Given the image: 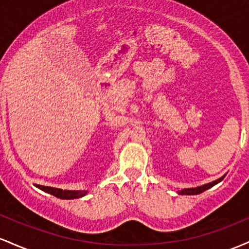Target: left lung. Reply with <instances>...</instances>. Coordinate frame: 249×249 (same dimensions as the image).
<instances>
[{"mask_svg": "<svg viewBox=\"0 0 249 249\" xmlns=\"http://www.w3.org/2000/svg\"><path fill=\"white\" fill-rule=\"evenodd\" d=\"M224 178H225V176L221 177V178L214 180V181H212V182H208V184L202 185V186H198V187H194V188L193 187L192 188H184V190H179L178 193L181 194V196H194V194H200V193L204 192V191L208 190V188L213 187L214 185L218 184V182L221 181V180L224 179Z\"/></svg>", "mask_w": 249, "mask_h": 249, "instance_id": "8db88e82", "label": "left lung"}]
</instances>
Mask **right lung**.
<instances>
[{
	"label": "right lung",
	"instance_id": "1",
	"mask_svg": "<svg viewBox=\"0 0 249 249\" xmlns=\"http://www.w3.org/2000/svg\"><path fill=\"white\" fill-rule=\"evenodd\" d=\"M36 187H38L39 190L44 191V192L53 194L56 198L59 199H77L82 198L85 194L88 193V191H71V190H62V188H56V187H49V186H42V185H35Z\"/></svg>",
	"mask_w": 249,
	"mask_h": 249
}]
</instances>
